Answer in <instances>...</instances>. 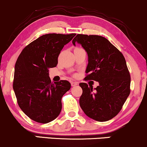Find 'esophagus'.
Here are the masks:
<instances>
[{"label":"esophagus","instance_id":"34e87169","mask_svg":"<svg viewBox=\"0 0 147 147\" xmlns=\"http://www.w3.org/2000/svg\"><path fill=\"white\" fill-rule=\"evenodd\" d=\"M77 85H78V83H77V82H71L72 86H77Z\"/></svg>","mask_w":147,"mask_h":147}]
</instances>
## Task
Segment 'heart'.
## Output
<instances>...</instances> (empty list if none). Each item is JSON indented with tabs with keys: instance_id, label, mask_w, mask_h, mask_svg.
I'll return each instance as SVG.
<instances>
[{
	"instance_id": "b5f03b06",
	"label": "heart",
	"mask_w": 147,
	"mask_h": 147,
	"mask_svg": "<svg viewBox=\"0 0 147 147\" xmlns=\"http://www.w3.org/2000/svg\"><path fill=\"white\" fill-rule=\"evenodd\" d=\"M78 48H79V47H77V48H75V49H78Z\"/></svg>"
}]
</instances>
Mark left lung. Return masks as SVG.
<instances>
[{
  "instance_id": "1",
  "label": "left lung",
  "mask_w": 147,
  "mask_h": 147,
  "mask_svg": "<svg viewBox=\"0 0 147 147\" xmlns=\"http://www.w3.org/2000/svg\"><path fill=\"white\" fill-rule=\"evenodd\" d=\"M76 42L88 56L84 79L99 82L95 90L86 83L79 84L83 91L79 104L88 117L106 122L119 113L131 92V76L125 58L102 36L79 34L72 40L73 45Z\"/></svg>"
}]
</instances>
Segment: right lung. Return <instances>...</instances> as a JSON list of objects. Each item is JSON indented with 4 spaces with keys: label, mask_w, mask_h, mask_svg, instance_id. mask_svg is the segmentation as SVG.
I'll use <instances>...</instances> for the list:
<instances>
[{
    "label": "right lung",
    "mask_w": 147,
    "mask_h": 147,
    "mask_svg": "<svg viewBox=\"0 0 147 147\" xmlns=\"http://www.w3.org/2000/svg\"><path fill=\"white\" fill-rule=\"evenodd\" d=\"M75 35H43L25 46L16 60L13 89L19 107L35 122L46 124L60 114L61 98L71 85L66 80L51 82L48 71L57 66L61 51Z\"/></svg>",
    "instance_id": "add662e5"
}]
</instances>
